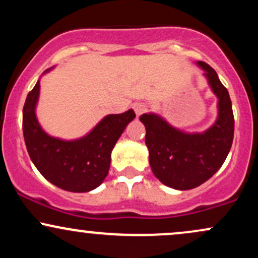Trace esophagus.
<instances>
[{
    "mask_svg": "<svg viewBox=\"0 0 258 258\" xmlns=\"http://www.w3.org/2000/svg\"><path fill=\"white\" fill-rule=\"evenodd\" d=\"M133 109H135V112L137 116H141L142 114H144V112L147 111L148 106L146 104H143V103H136L135 105H133Z\"/></svg>",
    "mask_w": 258,
    "mask_h": 258,
    "instance_id": "1",
    "label": "esophagus"
}]
</instances>
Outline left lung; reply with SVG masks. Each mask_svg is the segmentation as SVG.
Instances as JSON below:
<instances>
[{
  "label": "left lung",
  "mask_w": 258,
  "mask_h": 258,
  "mask_svg": "<svg viewBox=\"0 0 258 258\" xmlns=\"http://www.w3.org/2000/svg\"><path fill=\"white\" fill-rule=\"evenodd\" d=\"M197 64L205 72L204 76L218 99L214 125L201 133H186L153 112L139 117L146 126L153 173L165 185L178 190L197 188L211 178L223 165L234 137V115L227 88L209 64Z\"/></svg>",
  "instance_id": "obj_1"
}]
</instances>
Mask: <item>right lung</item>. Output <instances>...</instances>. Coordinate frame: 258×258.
<instances>
[{
	"instance_id": "add662e5",
	"label": "right lung",
	"mask_w": 258,
	"mask_h": 258,
	"mask_svg": "<svg viewBox=\"0 0 258 258\" xmlns=\"http://www.w3.org/2000/svg\"><path fill=\"white\" fill-rule=\"evenodd\" d=\"M38 94L40 81L29 92L23 108V133L31 161L58 188L73 193L93 190L108 176L112 148L136 117L135 111L106 115L85 137L64 141L49 136L38 123Z\"/></svg>"
}]
</instances>
